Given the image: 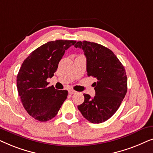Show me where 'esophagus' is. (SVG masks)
Segmentation results:
<instances>
[{"label":"esophagus","mask_w":153,"mask_h":153,"mask_svg":"<svg viewBox=\"0 0 153 153\" xmlns=\"http://www.w3.org/2000/svg\"><path fill=\"white\" fill-rule=\"evenodd\" d=\"M76 93V92L74 91V90H70V91H69V93H70V95H72V94H74Z\"/></svg>","instance_id":"obj_1"}]
</instances>
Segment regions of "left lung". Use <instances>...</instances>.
<instances>
[{
    "instance_id": "1",
    "label": "left lung",
    "mask_w": 153,
    "mask_h": 153,
    "mask_svg": "<svg viewBox=\"0 0 153 153\" xmlns=\"http://www.w3.org/2000/svg\"><path fill=\"white\" fill-rule=\"evenodd\" d=\"M86 57L88 76L97 79L93 83V98L83 94L84 102L78 106L82 116L92 123H101L109 119L120 106L127 91L125 68L111 50L97 43L79 41Z\"/></svg>"
}]
</instances>
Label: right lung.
I'll list each match as a JSON object with an SVG mask.
<instances>
[{
    "instance_id": "add662e5",
    "label": "right lung",
    "mask_w": 153,
    "mask_h": 153,
    "mask_svg": "<svg viewBox=\"0 0 153 153\" xmlns=\"http://www.w3.org/2000/svg\"><path fill=\"white\" fill-rule=\"evenodd\" d=\"M76 41H51L42 45L24 60L16 76V85L22 104L28 114L41 122L57 115L68 97L66 90L48 86V78L56 72L65 50Z\"/></svg>"
}]
</instances>
